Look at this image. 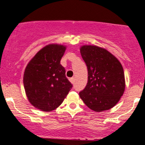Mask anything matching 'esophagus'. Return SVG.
I'll return each instance as SVG.
<instances>
[{
  "label": "esophagus",
  "mask_w": 145,
  "mask_h": 145,
  "mask_svg": "<svg viewBox=\"0 0 145 145\" xmlns=\"http://www.w3.org/2000/svg\"><path fill=\"white\" fill-rule=\"evenodd\" d=\"M70 81H71V82L72 83V84H74V77H72V78L70 79Z\"/></svg>",
  "instance_id": "obj_1"
}]
</instances>
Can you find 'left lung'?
<instances>
[{
  "label": "left lung",
  "mask_w": 145,
  "mask_h": 145,
  "mask_svg": "<svg viewBox=\"0 0 145 145\" xmlns=\"http://www.w3.org/2000/svg\"><path fill=\"white\" fill-rule=\"evenodd\" d=\"M80 54L88 71V82L79 94L80 98L96 112L113 108L125 88L121 63L109 51L97 46H82Z\"/></svg>",
  "instance_id": "obj_1"
}]
</instances>
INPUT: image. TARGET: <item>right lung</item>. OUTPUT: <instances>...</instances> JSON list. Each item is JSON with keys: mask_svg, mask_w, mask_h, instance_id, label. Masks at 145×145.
Segmentation results:
<instances>
[{"mask_svg": "<svg viewBox=\"0 0 145 145\" xmlns=\"http://www.w3.org/2000/svg\"><path fill=\"white\" fill-rule=\"evenodd\" d=\"M66 46L46 45L36 54L26 66L23 83L30 104L41 111H51L64 101L72 85L61 65Z\"/></svg>", "mask_w": 145, "mask_h": 145, "instance_id": "1", "label": "right lung"}]
</instances>
